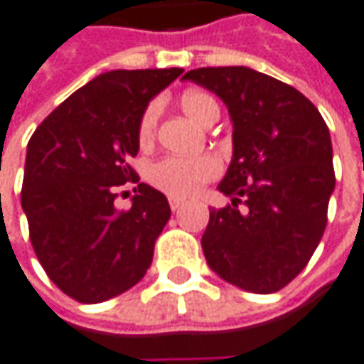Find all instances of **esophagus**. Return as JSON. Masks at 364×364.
<instances>
[{
  "instance_id": "obj_1",
  "label": "esophagus",
  "mask_w": 364,
  "mask_h": 364,
  "mask_svg": "<svg viewBox=\"0 0 364 364\" xmlns=\"http://www.w3.org/2000/svg\"><path fill=\"white\" fill-rule=\"evenodd\" d=\"M183 205V200L179 199H169V207H171V210H179Z\"/></svg>"
}]
</instances>
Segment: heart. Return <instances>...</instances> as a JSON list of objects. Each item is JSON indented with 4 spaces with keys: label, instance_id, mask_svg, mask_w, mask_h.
Instances as JSON below:
<instances>
[{
    "label": "heart",
    "instance_id": "obj_1",
    "mask_svg": "<svg viewBox=\"0 0 364 364\" xmlns=\"http://www.w3.org/2000/svg\"><path fill=\"white\" fill-rule=\"evenodd\" d=\"M179 106L191 120L199 122L203 126H207L208 122L218 118L217 100L203 90L183 92L179 98ZM157 118H159V104H147L138 122L139 147L146 149L154 144ZM218 173H220V161L210 154L193 157L169 156L149 165L147 179L156 189L165 193L171 199H189L199 193L205 183L215 179Z\"/></svg>",
    "mask_w": 364,
    "mask_h": 364
}]
</instances>
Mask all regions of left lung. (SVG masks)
Returning a JSON list of instances; mask_svg holds the SVG:
<instances>
[{"label":"left lung","instance_id":"1","mask_svg":"<svg viewBox=\"0 0 364 364\" xmlns=\"http://www.w3.org/2000/svg\"><path fill=\"white\" fill-rule=\"evenodd\" d=\"M183 80L215 92L232 120V161L200 238L210 270L236 288L274 294L315 252L335 189L329 128L294 86L248 67L189 70ZM244 204V209H238Z\"/></svg>","mask_w":364,"mask_h":364}]
</instances>
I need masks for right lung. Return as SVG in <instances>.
Instances as JSON below:
<instances>
[{"mask_svg": "<svg viewBox=\"0 0 364 364\" xmlns=\"http://www.w3.org/2000/svg\"><path fill=\"white\" fill-rule=\"evenodd\" d=\"M183 68L110 70L50 112L27 146L21 207L33 250L50 282L80 304H100L134 288L154 260L171 208L146 183L128 210L116 187L139 177L138 122L149 100Z\"/></svg>", "mask_w": 364, "mask_h": 364, "instance_id": "add662e5", "label": "right lung"}]
</instances>
